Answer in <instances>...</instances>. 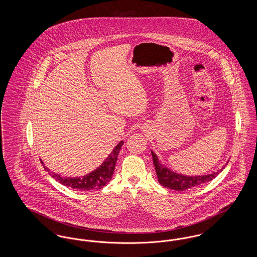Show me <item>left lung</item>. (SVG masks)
Here are the masks:
<instances>
[{"mask_svg":"<svg viewBox=\"0 0 257 257\" xmlns=\"http://www.w3.org/2000/svg\"><path fill=\"white\" fill-rule=\"evenodd\" d=\"M153 164L156 170V174L158 177L159 183L166 187L170 188L174 191H185L188 189H193L198 186H201L202 184L207 183L214 179L220 171H222L225 166H223L220 170L216 172H213L208 175H201V176H186L183 174H178L174 171L167 169L164 167L159 162L157 155L151 150Z\"/></svg>","mask_w":257,"mask_h":257,"instance_id":"left-lung-1","label":"left lung"}]
</instances>
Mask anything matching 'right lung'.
<instances>
[{"mask_svg":"<svg viewBox=\"0 0 257 257\" xmlns=\"http://www.w3.org/2000/svg\"><path fill=\"white\" fill-rule=\"evenodd\" d=\"M123 146V141H121L116 147L113 148V150L110 152V155L107 157L102 165L97 168L95 171L89 172L82 178L80 177H74V178H65L62 177L60 174H57L55 172H52L48 168H46L43 164V162L40 159L41 164L44 167V170L48 171L50 175L56 179V181H59L60 183L63 184L67 187H71L77 190H83V191H91V190H100L104 186L109 183L111 179V176L113 174L115 163L117 161V156L119 154V151Z\"/></svg>","mask_w":257,"mask_h":257,"instance_id":"obj_1","label":"right lung"}]
</instances>
